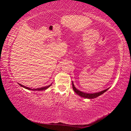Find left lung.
Here are the masks:
<instances>
[{"label": "left lung", "instance_id": "obj_1", "mask_svg": "<svg viewBox=\"0 0 131 131\" xmlns=\"http://www.w3.org/2000/svg\"><path fill=\"white\" fill-rule=\"evenodd\" d=\"M72 86H73V89L74 91L76 92L77 95H79V96H80L81 97H85V98H88V99L95 98V97L100 96V95H101L102 94H103L104 92H105L106 91H107L108 90V88H107V89H106L103 91H100L99 92L93 93V94H90V93L81 92V91H79V90H77V88L74 87V84L73 82H72Z\"/></svg>", "mask_w": 131, "mask_h": 131}]
</instances>
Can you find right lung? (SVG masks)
Returning <instances> with one entry per match:
<instances>
[{
	"label": "right lung",
	"mask_w": 131,
	"mask_h": 131,
	"mask_svg": "<svg viewBox=\"0 0 131 131\" xmlns=\"http://www.w3.org/2000/svg\"><path fill=\"white\" fill-rule=\"evenodd\" d=\"M18 84H19V85H21L22 87L25 88H26V89L29 90H32V91H43V90H46V89H47L48 87H50V86L51 85H51H48V86H46V87H41V88H36V89H32V88H29V87H25V86L21 84H19L18 83Z\"/></svg>",
	"instance_id": "right-lung-1"
}]
</instances>
